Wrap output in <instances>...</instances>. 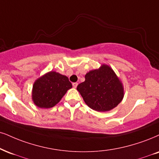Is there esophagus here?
Segmentation results:
<instances>
[{
    "label": "esophagus",
    "mask_w": 159,
    "mask_h": 159,
    "mask_svg": "<svg viewBox=\"0 0 159 159\" xmlns=\"http://www.w3.org/2000/svg\"><path fill=\"white\" fill-rule=\"evenodd\" d=\"M72 85H73L74 88H75V89H76V88L77 87L78 83H72Z\"/></svg>",
    "instance_id": "esophagus-1"
}]
</instances>
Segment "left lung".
Here are the masks:
<instances>
[{
  "label": "left lung",
  "mask_w": 159,
  "mask_h": 159,
  "mask_svg": "<svg viewBox=\"0 0 159 159\" xmlns=\"http://www.w3.org/2000/svg\"><path fill=\"white\" fill-rule=\"evenodd\" d=\"M85 80L78 85L77 91L86 105L99 112L109 111L117 106L124 97V87L112 68L102 64L90 70Z\"/></svg>",
  "instance_id": "8db88e82"
}]
</instances>
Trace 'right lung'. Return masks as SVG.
I'll list each match as a JSON object with an SVG mask.
<instances>
[{
  "mask_svg": "<svg viewBox=\"0 0 159 159\" xmlns=\"http://www.w3.org/2000/svg\"><path fill=\"white\" fill-rule=\"evenodd\" d=\"M72 88L66 76L56 71H49L35 80L33 85V102L40 108H50L57 104Z\"/></svg>",
  "mask_w": 159,
  "mask_h": 159,
  "instance_id": "right-lung-1",
  "label": "right lung"
}]
</instances>
